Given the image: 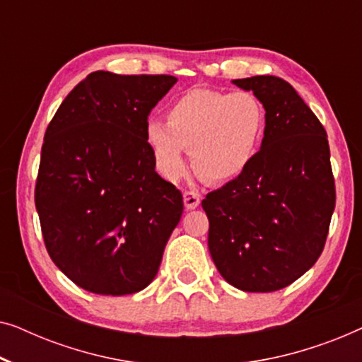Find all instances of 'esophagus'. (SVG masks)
Returning <instances> with one entry per match:
<instances>
[{"label":"esophagus","instance_id":"1","mask_svg":"<svg viewBox=\"0 0 362 362\" xmlns=\"http://www.w3.org/2000/svg\"><path fill=\"white\" fill-rule=\"evenodd\" d=\"M182 197H185L186 209H194V207L199 206V202H201V197L196 191H185L182 192Z\"/></svg>","mask_w":362,"mask_h":362}]
</instances>
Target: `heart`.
<instances>
[{"mask_svg": "<svg viewBox=\"0 0 362 362\" xmlns=\"http://www.w3.org/2000/svg\"><path fill=\"white\" fill-rule=\"evenodd\" d=\"M264 127L265 112L252 93L192 88L171 102L166 123L148 122L145 140L168 180L185 175V153L191 150L202 176L226 181L249 166Z\"/></svg>", "mask_w": 362, "mask_h": 362, "instance_id": "heart-1", "label": "heart"}]
</instances>
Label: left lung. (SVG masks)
<instances>
[{
    "label": "left lung",
    "instance_id": "left-lung-1",
    "mask_svg": "<svg viewBox=\"0 0 362 362\" xmlns=\"http://www.w3.org/2000/svg\"><path fill=\"white\" fill-rule=\"evenodd\" d=\"M265 108L260 150L202 199L212 260L235 288L269 293L310 270L325 249L336 204L325 127L284 78H235Z\"/></svg>",
    "mask_w": 362,
    "mask_h": 362
}]
</instances>
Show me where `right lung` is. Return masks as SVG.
Returning a JSON list of instances; mask_svg holds the SVG:
<instances>
[{
    "label": "right lung",
    "instance_id": "right-lung-1",
    "mask_svg": "<svg viewBox=\"0 0 362 362\" xmlns=\"http://www.w3.org/2000/svg\"><path fill=\"white\" fill-rule=\"evenodd\" d=\"M177 78L88 74L47 125L34 201L54 264L81 288L148 286L182 214V194L155 171L148 115Z\"/></svg>",
    "mask_w": 362,
    "mask_h": 362
}]
</instances>
